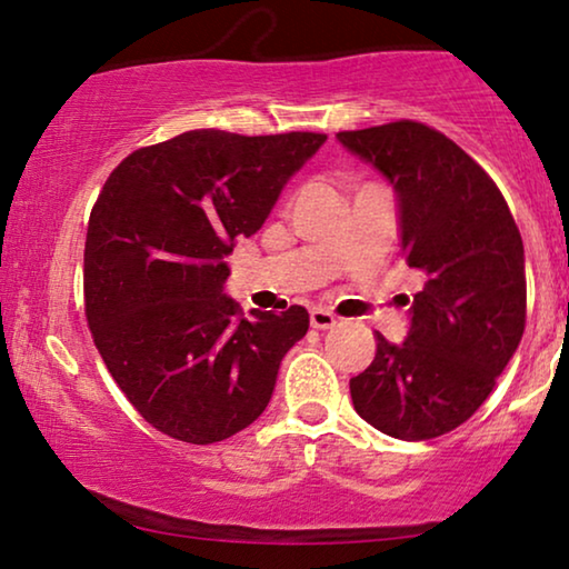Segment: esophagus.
I'll return each instance as SVG.
<instances>
[{
	"label": "esophagus",
	"mask_w": 569,
	"mask_h": 569,
	"mask_svg": "<svg viewBox=\"0 0 569 569\" xmlns=\"http://www.w3.org/2000/svg\"><path fill=\"white\" fill-rule=\"evenodd\" d=\"M310 326H313V329H321V331L333 329V326H337V316L329 313V310H323V308H313L310 310Z\"/></svg>",
	"instance_id": "34e87169"
}]
</instances>
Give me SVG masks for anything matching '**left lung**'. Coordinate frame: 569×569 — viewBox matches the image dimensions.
<instances>
[{
	"label": "left lung",
	"instance_id": "left-lung-1",
	"mask_svg": "<svg viewBox=\"0 0 569 569\" xmlns=\"http://www.w3.org/2000/svg\"><path fill=\"white\" fill-rule=\"evenodd\" d=\"M339 144L393 186L407 267L422 287L401 345L376 331V357L349 380L355 411L399 440L463 425L508 368L526 329V256L492 178L417 121L339 131Z\"/></svg>",
	"mask_w": 569,
	"mask_h": 569
}]
</instances>
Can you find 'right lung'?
<instances>
[{"mask_svg": "<svg viewBox=\"0 0 569 569\" xmlns=\"http://www.w3.org/2000/svg\"><path fill=\"white\" fill-rule=\"evenodd\" d=\"M323 142L197 129L108 176L84 240V310L108 372L154 430L209 446L267 409L308 310L240 316L224 256L261 230Z\"/></svg>", "mask_w": 569, "mask_h": 569, "instance_id": "right-lung-1", "label": "right lung"}]
</instances>
